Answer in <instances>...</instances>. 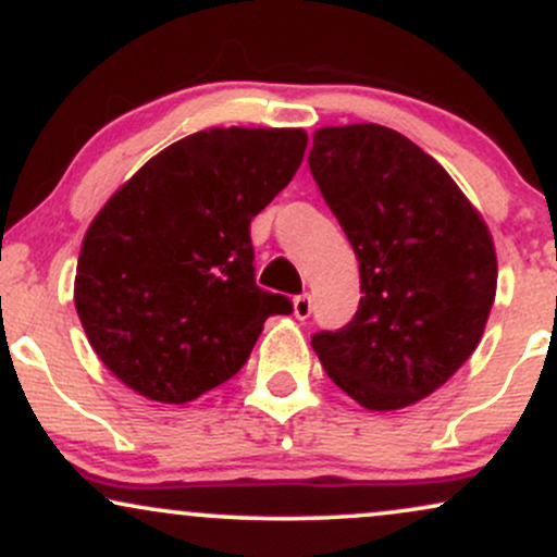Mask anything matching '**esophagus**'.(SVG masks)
I'll return each instance as SVG.
<instances>
[{
	"label": "esophagus",
	"instance_id": "1",
	"mask_svg": "<svg viewBox=\"0 0 557 557\" xmlns=\"http://www.w3.org/2000/svg\"><path fill=\"white\" fill-rule=\"evenodd\" d=\"M293 314H296L300 322L311 317V296H309V293H300V296L293 298Z\"/></svg>",
	"mask_w": 557,
	"mask_h": 557
}]
</instances>
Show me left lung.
Returning <instances> with one entry per match:
<instances>
[{
	"label": "left lung",
	"mask_w": 557,
	"mask_h": 557,
	"mask_svg": "<svg viewBox=\"0 0 557 557\" xmlns=\"http://www.w3.org/2000/svg\"><path fill=\"white\" fill-rule=\"evenodd\" d=\"M309 170L348 235L359 311L311 335L324 372L372 411L411 406L474 354L497 287L492 235L413 140L361 123L314 133Z\"/></svg>",
	"instance_id": "8db88e82"
}]
</instances>
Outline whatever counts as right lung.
<instances>
[{"label": "right lung", "instance_id": "1", "mask_svg": "<svg viewBox=\"0 0 557 557\" xmlns=\"http://www.w3.org/2000/svg\"><path fill=\"white\" fill-rule=\"evenodd\" d=\"M304 131L212 127L159 151L104 203L75 272V309L104 367L159 403L240 372L290 298L253 277L251 220L293 181Z\"/></svg>", "mask_w": 557, "mask_h": 557}]
</instances>
